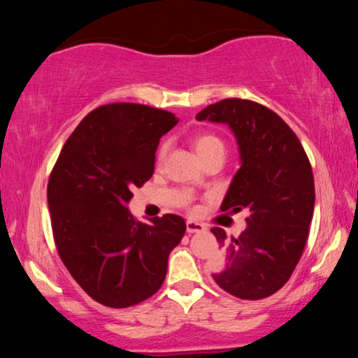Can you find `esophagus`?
<instances>
[{"mask_svg":"<svg viewBox=\"0 0 358 358\" xmlns=\"http://www.w3.org/2000/svg\"><path fill=\"white\" fill-rule=\"evenodd\" d=\"M207 229L201 222H196V221H186V230L187 234H199V232H203V230Z\"/></svg>","mask_w":358,"mask_h":358,"instance_id":"34e87169","label":"esophagus"}]
</instances>
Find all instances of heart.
Returning a JSON list of instances; mask_svg holds the SVG:
<instances>
[{
	"instance_id": "b5f03b06",
	"label": "heart",
	"mask_w": 358,
	"mask_h": 358,
	"mask_svg": "<svg viewBox=\"0 0 358 358\" xmlns=\"http://www.w3.org/2000/svg\"><path fill=\"white\" fill-rule=\"evenodd\" d=\"M194 148H196L197 155L201 156V159L203 157H207L208 155L215 153L217 150H224V143L221 142V138H217L213 134H199L194 137ZM166 151H167V143H162L159 150H157V161H162L166 156Z\"/></svg>"
}]
</instances>
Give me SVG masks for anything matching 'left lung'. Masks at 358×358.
Segmentation results:
<instances>
[{"label": "left lung", "mask_w": 358, "mask_h": 358, "mask_svg": "<svg viewBox=\"0 0 358 358\" xmlns=\"http://www.w3.org/2000/svg\"><path fill=\"white\" fill-rule=\"evenodd\" d=\"M196 118L226 123L234 131L241 166L221 210L250 211L238 237H227L221 227L211 229L224 250V264L211 276L238 299H265L289 281L310 235L314 211L310 159L286 121L254 101L222 99Z\"/></svg>", "instance_id": "obj_1"}]
</instances>
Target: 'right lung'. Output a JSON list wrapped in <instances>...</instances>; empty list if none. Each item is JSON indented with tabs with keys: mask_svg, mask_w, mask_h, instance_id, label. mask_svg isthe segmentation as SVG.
<instances>
[{
	"mask_svg": "<svg viewBox=\"0 0 358 358\" xmlns=\"http://www.w3.org/2000/svg\"><path fill=\"white\" fill-rule=\"evenodd\" d=\"M178 120L143 104L113 102L90 112L66 141L47 185L53 240L85 292L108 308L155 295L169 254L186 232L181 216L138 222L126 208L155 172L159 138Z\"/></svg>",
	"mask_w": 358,
	"mask_h": 358,
	"instance_id": "right-lung-1",
	"label": "right lung"
}]
</instances>
